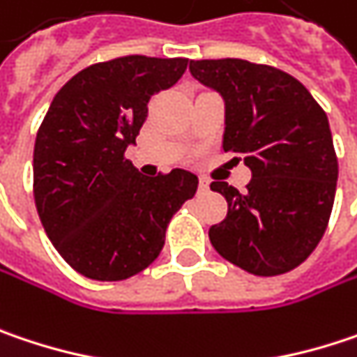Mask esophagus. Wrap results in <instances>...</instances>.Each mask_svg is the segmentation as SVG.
I'll use <instances>...</instances> for the list:
<instances>
[{
	"label": "esophagus",
	"mask_w": 357,
	"mask_h": 357,
	"mask_svg": "<svg viewBox=\"0 0 357 357\" xmlns=\"http://www.w3.org/2000/svg\"><path fill=\"white\" fill-rule=\"evenodd\" d=\"M199 191H209V181H207V178H203V176H201V178H199Z\"/></svg>",
	"instance_id": "34e87169"
}]
</instances>
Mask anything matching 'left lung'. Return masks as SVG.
Masks as SVG:
<instances>
[{"instance_id":"1","label":"left lung","mask_w":357,"mask_h":357,"mask_svg":"<svg viewBox=\"0 0 357 357\" xmlns=\"http://www.w3.org/2000/svg\"><path fill=\"white\" fill-rule=\"evenodd\" d=\"M189 70L225 103L223 150L243 154L245 191L213 181L227 215L211 225L219 256L256 276L309 258L325 234L337 187V156L325 112L284 70L242 59L191 61Z\"/></svg>"}]
</instances>
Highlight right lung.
Instances as JSON below:
<instances>
[{"label":"right lung","instance_id":"right-lung-1","mask_svg":"<svg viewBox=\"0 0 357 357\" xmlns=\"http://www.w3.org/2000/svg\"><path fill=\"white\" fill-rule=\"evenodd\" d=\"M187 59L121 56L91 64L59 91L34 146V199L46 236L93 280H126L150 266L172 215L192 199L191 170L144 176L123 154L148 101L172 87Z\"/></svg>","mask_w":357,"mask_h":357}]
</instances>
